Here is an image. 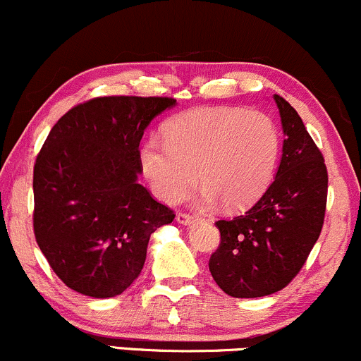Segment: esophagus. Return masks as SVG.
<instances>
[{"instance_id": "esophagus-1", "label": "esophagus", "mask_w": 361, "mask_h": 361, "mask_svg": "<svg viewBox=\"0 0 361 361\" xmlns=\"http://www.w3.org/2000/svg\"><path fill=\"white\" fill-rule=\"evenodd\" d=\"M177 221L180 224H190L196 221V216L194 214H189V213H184V211H180V213H177Z\"/></svg>"}]
</instances>
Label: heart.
Segmentation results:
<instances>
[{
	"label": "heart",
	"mask_w": 361,
	"mask_h": 361,
	"mask_svg": "<svg viewBox=\"0 0 361 361\" xmlns=\"http://www.w3.org/2000/svg\"><path fill=\"white\" fill-rule=\"evenodd\" d=\"M165 143L148 140L140 162L157 196L177 204L204 185L202 201L224 209H247L274 179L282 135L272 116L245 108L211 106L173 116L164 128Z\"/></svg>",
	"instance_id": "obj_1"
}]
</instances>
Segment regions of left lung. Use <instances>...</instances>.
Returning <instances> with one entry per match:
<instances>
[{
	"instance_id": "8db88e82",
	"label": "left lung",
	"mask_w": 361,
	"mask_h": 361,
	"mask_svg": "<svg viewBox=\"0 0 361 361\" xmlns=\"http://www.w3.org/2000/svg\"><path fill=\"white\" fill-rule=\"evenodd\" d=\"M274 97L286 133L277 176L247 213L216 221L221 238L209 272L231 298H264L289 286L323 230L324 157L298 111L282 96Z\"/></svg>"
}]
</instances>
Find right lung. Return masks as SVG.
I'll list each match as a JSON object with an SVG mask.
<instances>
[{"label": "right lung", "mask_w": 361, "mask_h": 361, "mask_svg": "<svg viewBox=\"0 0 361 361\" xmlns=\"http://www.w3.org/2000/svg\"><path fill=\"white\" fill-rule=\"evenodd\" d=\"M173 97L104 96L54 125L33 167V233L50 269L72 290L114 298L133 283L169 206L138 184L140 140Z\"/></svg>", "instance_id": "obj_1"}]
</instances>
